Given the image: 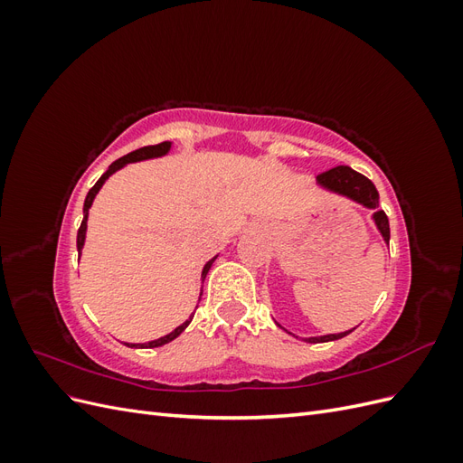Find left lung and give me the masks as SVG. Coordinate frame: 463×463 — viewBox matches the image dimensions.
Instances as JSON below:
<instances>
[{"instance_id":"8db88e82","label":"left lung","mask_w":463,"mask_h":463,"mask_svg":"<svg viewBox=\"0 0 463 463\" xmlns=\"http://www.w3.org/2000/svg\"><path fill=\"white\" fill-rule=\"evenodd\" d=\"M317 184L320 187H325L332 193H338L342 197L352 199L365 208H376V213L373 214V220L376 223L378 232L384 237V241H390V223L388 216L384 214V210H378V191L373 185V181L367 179L365 175H361L359 172L352 170L349 165H338L332 167L328 172H322L317 175ZM278 325V322H276ZM279 326V325H278ZM282 328V326H279ZM354 330V328H352ZM352 330H345L340 334H326V335H315V338H305V342L309 344H320V342H332V340H340L344 335H347Z\"/></svg>"}]
</instances>
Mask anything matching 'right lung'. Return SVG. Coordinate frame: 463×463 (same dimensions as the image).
<instances>
[{"label": "right lung", "instance_id": "right-lung-1", "mask_svg": "<svg viewBox=\"0 0 463 463\" xmlns=\"http://www.w3.org/2000/svg\"><path fill=\"white\" fill-rule=\"evenodd\" d=\"M170 148H172V143H167V141H165V143H160V145L143 146V148H138V150H135V152L125 154V156H121L119 160H116L114 164H111V165L108 167V170H106V174H102V177L96 181L94 187H92V189L89 191V194H87L85 206H82V222H80V228H79V232H77V250H79V255H80V249H82V245H85L89 208L92 206V201H94V197H96V193L100 191V187L104 185V181H106L111 174H116L118 170H121V167H123L125 164H131V162H138V160H148V158H158V156H164V154L170 152ZM214 260H216V257H214V259H210V260L204 264V269H203V282H204V278H206V274H208V270H210V266H213V262H214ZM201 296H203V289H201ZM191 320H193V315L184 322V325L177 326V328H175V330H172L170 334L162 335V338H158V340H152V342H146V344H125V345H129V347H141V349H145V347H160V345H164V344H167V342L175 340L177 335L189 326V322H191Z\"/></svg>", "mask_w": 463, "mask_h": 463}]
</instances>
